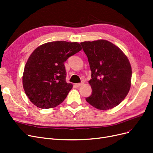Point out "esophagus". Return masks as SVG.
Wrapping results in <instances>:
<instances>
[{"label":"esophagus","mask_w":153,"mask_h":153,"mask_svg":"<svg viewBox=\"0 0 153 153\" xmlns=\"http://www.w3.org/2000/svg\"><path fill=\"white\" fill-rule=\"evenodd\" d=\"M82 85H83V83H76V84H75V85H76V87H80V86H82Z\"/></svg>","instance_id":"obj_1"}]
</instances>
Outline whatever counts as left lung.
I'll use <instances>...</instances> for the list:
<instances>
[{
	"label": "left lung",
	"mask_w": 153,
	"mask_h": 153,
	"mask_svg": "<svg viewBox=\"0 0 153 153\" xmlns=\"http://www.w3.org/2000/svg\"><path fill=\"white\" fill-rule=\"evenodd\" d=\"M92 71L88 81L92 92L86 101L98 109L113 108L127 96L131 86V68L118 47L106 40L81 42Z\"/></svg>",
	"instance_id": "left-lung-1"
}]
</instances>
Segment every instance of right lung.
Listing matches in <instances>:
<instances>
[{
  "label": "right lung",
  "mask_w": 153,
  "mask_h": 153,
  "mask_svg": "<svg viewBox=\"0 0 153 153\" xmlns=\"http://www.w3.org/2000/svg\"><path fill=\"white\" fill-rule=\"evenodd\" d=\"M82 50L78 42H50L33 51L25 66L23 86L35 106L49 109L59 105L73 87L66 82L64 62Z\"/></svg>",
  "instance_id": "right-lung-1"
}]
</instances>
